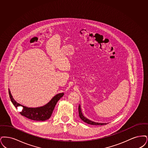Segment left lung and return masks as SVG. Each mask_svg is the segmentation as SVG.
<instances>
[{
  "mask_svg": "<svg viewBox=\"0 0 148 148\" xmlns=\"http://www.w3.org/2000/svg\"><path fill=\"white\" fill-rule=\"evenodd\" d=\"M78 112H79V118L85 123H87V124H89L90 125H106L107 124L106 123H96L94 122H92L90 120L88 119L87 118H86V117H84L82 112H81V107H80V106L79 105L78 106Z\"/></svg>",
  "mask_w": 148,
  "mask_h": 148,
  "instance_id": "left-lung-1",
  "label": "left lung"
}]
</instances>
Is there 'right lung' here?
<instances>
[{
  "label": "right lung",
  "instance_id": "1",
  "mask_svg": "<svg viewBox=\"0 0 148 148\" xmlns=\"http://www.w3.org/2000/svg\"><path fill=\"white\" fill-rule=\"evenodd\" d=\"M8 90L10 100L14 107L16 108H17V107L19 106L23 107L22 111L20 112L21 115L24 116L30 119L36 121H45L49 119L51 116L53 110L58 101L64 95V93L58 94L55 96L53 97L51 100L44 106L37 108H28L17 103L14 99L9 89Z\"/></svg>",
  "mask_w": 148,
  "mask_h": 148
}]
</instances>
